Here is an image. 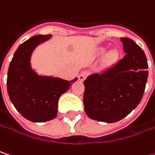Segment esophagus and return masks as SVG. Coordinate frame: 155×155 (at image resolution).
Here are the masks:
<instances>
[{"instance_id":"1","label":"esophagus","mask_w":155,"mask_h":155,"mask_svg":"<svg viewBox=\"0 0 155 155\" xmlns=\"http://www.w3.org/2000/svg\"><path fill=\"white\" fill-rule=\"evenodd\" d=\"M88 75V73L87 72H82V73H81L80 74H79V76H78V79H79V81H83L86 77Z\"/></svg>"}]
</instances>
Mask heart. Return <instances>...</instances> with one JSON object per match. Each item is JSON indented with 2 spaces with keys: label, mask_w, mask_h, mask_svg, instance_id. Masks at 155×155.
<instances>
[{
  "label": "heart",
  "mask_w": 155,
  "mask_h": 155,
  "mask_svg": "<svg viewBox=\"0 0 155 155\" xmlns=\"http://www.w3.org/2000/svg\"><path fill=\"white\" fill-rule=\"evenodd\" d=\"M106 51H107V48H106V47H100V48L97 50V51H96V54H97V55H103V54H104ZM118 58H119V52L117 50L111 51L108 54V61H109V63H110V64L116 63V62L118 60Z\"/></svg>",
  "instance_id": "heart-1"
}]
</instances>
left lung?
Listing matches in <instances>:
<instances>
[{
    "instance_id": "obj_1",
    "label": "left lung",
    "mask_w": 155,
    "mask_h": 155,
    "mask_svg": "<svg viewBox=\"0 0 155 155\" xmlns=\"http://www.w3.org/2000/svg\"><path fill=\"white\" fill-rule=\"evenodd\" d=\"M124 57L112 68L84 81V110L94 120L115 123L139 105L148 76L145 52L128 38H121Z\"/></svg>"
}]
</instances>
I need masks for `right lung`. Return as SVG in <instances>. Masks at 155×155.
Returning <instances> with one entry per match:
<instances>
[{"mask_svg": "<svg viewBox=\"0 0 155 155\" xmlns=\"http://www.w3.org/2000/svg\"><path fill=\"white\" fill-rule=\"evenodd\" d=\"M51 35H37L19 45L9 64L7 89L11 103L26 119L42 123L56 117L60 96L77 78L68 81L52 75L38 74L32 68L34 50Z\"/></svg>", "mask_w": 155, "mask_h": 155, "instance_id": "obj_1", "label": "right lung"}]
</instances>
